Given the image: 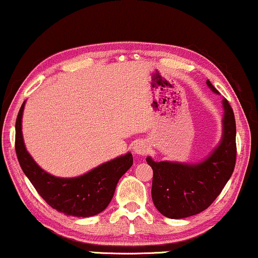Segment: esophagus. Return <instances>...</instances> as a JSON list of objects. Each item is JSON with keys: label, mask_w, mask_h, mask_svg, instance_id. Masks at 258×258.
Listing matches in <instances>:
<instances>
[{"label": "esophagus", "mask_w": 258, "mask_h": 258, "mask_svg": "<svg viewBox=\"0 0 258 258\" xmlns=\"http://www.w3.org/2000/svg\"><path fill=\"white\" fill-rule=\"evenodd\" d=\"M135 153L137 154H145L149 151V145L145 141H140L135 144Z\"/></svg>", "instance_id": "34e87169"}]
</instances>
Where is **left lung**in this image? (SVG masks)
<instances>
[{
	"instance_id": "1",
	"label": "left lung",
	"mask_w": 258,
	"mask_h": 258,
	"mask_svg": "<svg viewBox=\"0 0 258 258\" xmlns=\"http://www.w3.org/2000/svg\"><path fill=\"white\" fill-rule=\"evenodd\" d=\"M213 92L217 89L210 81ZM224 135L218 148L201 164H177L169 161L146 162L153 170L152 201L158 211L170 219L197 215L208 209L232 176L236 161V124L229 102L224 99Z\"/></svg>"
}]
</instances>
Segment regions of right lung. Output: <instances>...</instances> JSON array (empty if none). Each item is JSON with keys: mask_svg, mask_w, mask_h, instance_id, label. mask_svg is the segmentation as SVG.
I'll list each match as a JSON object with an SVG mask.
<instances>
[{"mask_svg": "<svg viewBox=\"0 0 258 258\" xmlns=\"http://www.w3.org/2000/svg\"><path fill=\"white\" fill-rule=\"evenodd\" d=\"M25 101L16 120L15 149L23 172L43 201L56 211L74 217H91L107 208L120 177L133 165L132 153L105 162L84 175L62 179L48 174L35 164L24 145L22 116Z\"/></svg>", "mask_w": 258, "mask_h": 258, "instance_id": "obj_1", "label": "right lung"}]
</instances>
